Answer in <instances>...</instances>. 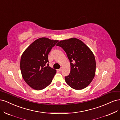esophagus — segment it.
Wrapping results in <instances>:
<instances>
[{
  "label": "esophagus",
  "mask_w": 120,
  "mask_h": 120,
  "mask_svg": "<svg viewBox=\"0 0 120 120\" xmlns=\"http://www.w3.org/2000/svg\"><path fill=\"white\" fill-rule=\"evenodd\" d=\"M61 70H62V68H60V69H59V71H61Z\"/></svg>",
  "instance_id": "obj_1"
}]
</instances>
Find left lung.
Wrapping results in <instances>:
<instances>
[{"label":"left lung","instance_id":"left-lung-1","mask_svg":"<svg viewBox=\"0 0 120 120\" xmlns=\"http://www.w3.org/2000/svg\"><path fill=\"white\" fill-rule=\"evenodd\" d=\"M56 45L63 48L71 63L70 74L65 77L67 84L77 90L88 86L96 73V60L92 50L76 38L60 41Z\"/></svg>","mask_w":120,"mask_h":120}]
</instances>
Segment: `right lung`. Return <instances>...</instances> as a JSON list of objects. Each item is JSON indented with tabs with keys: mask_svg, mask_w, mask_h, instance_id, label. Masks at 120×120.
I'll use <instances>...</instances> for the list:
<instances>
[{
	"mask_svg": "<svg viewBox=\"0 0 120 120\" xmlns=\"http://www.w3.org/2000/svg\"><path fill=\"white\" fill-rule=\"evenodd\" d=\"M58 41L39 38L30 45L21 56V75L25 82L33 89L42 90L52 82L56 71L49 67L48 54Z\"/></svg>",
	"mask_w": 120,
	"mask_h": 120,
	"instance_id": "1",
	"label": "right lung"
}]
</instances>
